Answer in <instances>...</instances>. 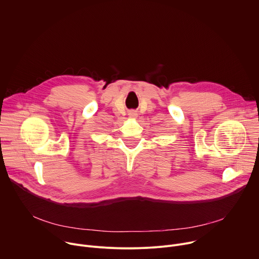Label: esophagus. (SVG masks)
I'll use <instances>...</instances> for the list:
<instances>
[{"instance_id": "esophagus-1", "label": "esophagus", "mask_w": 259, "mask_h": 259, "mask_svg": "<svg viewBox=\"0 0 259 259\" xmlns=\"http://www.w3.org/2000/svg\"><path fill=\"white\" fill-rule=\"evenodd\" d=\"M128 115H129V117H130V118H133V119L137 117V113L135 112V110H130Z\"/></svg>"}]
</instances>
